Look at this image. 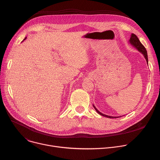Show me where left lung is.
<instances>
[{
  "mask_svg": "<svg viewBox=\"0 0 160 160\" xmlns=\"http://www.w3.org/2000/svg\"><path fill=\"white\" fill-rule=\"evenodd\" d=\"M129 43L132 45L133 47H134L137 50H138L140 52H141L143 56H144L146 60V62L148 64V53H147V51L146 49V48H144V45L141 43L140 40H139L138 37H137L135 34L133 33H132L131 34V37H130V38L129 40ZM93 106L94 108V109H96V111L99 114V115H101V116H103V117H107V118H119L118 117H111V116H108V115H104V114L101 112L99 111L98 110V109L94 106V105L93 104Z\"/></svg>",
  "mask_w": 160,
  "mask_h": 160,
  "instance_id": "8db88e82",
  "label": "left lung"
}]
</instances>
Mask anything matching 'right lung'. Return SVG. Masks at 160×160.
I'll return each instance as SVG.
<instances>
[{"instance_id": "obj_1", "label": "right lung", "mask_w": 160, "mask_h": 160, "mask_svg": "<svg viewBox=\"0 0 160 160\" xmlns=\"http://www.w3.org/2000/svg\"><path fill=\"white\" fill-rule=\"evenodd\" d=\"M26 38H27V37H25V39H24V40H25V39H26Z\"/></svg>"}]
</instances>
